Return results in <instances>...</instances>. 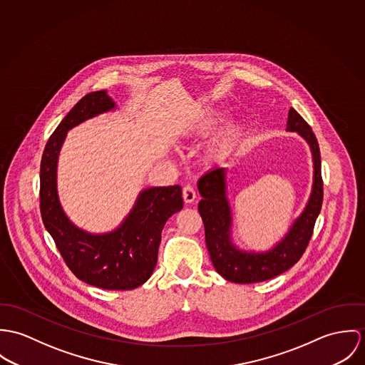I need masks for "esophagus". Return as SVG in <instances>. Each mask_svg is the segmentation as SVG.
<instances>
[{"label":"esophagus","instance_id":"obj_1","mask_svg":"<svg viewBox=\"0 0 365 365\" xmlns=\"http://www.w3.org/2000/svg\"><path fill=\"white\" fill-rule=\"evenodd\" d=\"M196 199V190L192 186H185L183 187V200L185 202H193Z\"/></svg>","mask_w":365,"mask_h":365}]
</instances>
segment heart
<instances>
[{
  "label": "heart",
  "mask_w": 365,
  "mask_h": 365,
  "mask_svg": "<svg viewBox=\"0 0 365 365\" xmlns=\"http://www.w3.org/2000/svg\"><path fill=\"white\" fill-rule=\"evenodd\" d=\"M222 119H224V112H218V110L202 112V115H196L182 123L179 127V135L185 140L205 137L218 125V123ZM241 138H242L241 125L238 124L227 125L208 147L207 155H205L207 160L210 163H221L227 160L240 145Z\"/></svg>",
  "instance_id": "1"
}]
</instances>
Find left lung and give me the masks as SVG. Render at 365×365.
I'll return each instance as SVG.
<instances>
[{
  "mask_svg": "<svg viewBox=\"0 0 365 365\" xmlns=\"http://www.w3.org/2000/svg\"><path fill=\"white\" fill-rule=\"evenodd\" d=\"M287 131L298 133L311 148L314 163L312 189L304 211L292 222L282 241L269 250L247 252L232 242V211L227 195V168H214L197 182L202 197L199 212L204 222L205 245L215 270L228 282L259 283L282 274L301 259L312 237L324 200L319 145L309 124L292 108L288 112Z\"/></svg>",
  "mask_w": 365,
  "mask_h": 365,
  "instance_id": "obj_1",
  "label": "left lung"
}]
</instances>
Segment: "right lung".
Listing matches in <instances>:
<instances>
[{
  "mask_svg": "<svg viewBox=\"0 0 365 365\" xmlns=\"http://www.w3.org/2000/svg\"><path fill=\"white\" fill-rule=\"evenodd\" d=\"M115 109L106 91L91 92L57 125L41 157V212L47 232L80 280L103 289H133L145 283L157 266L163 225L183 208L182 187L141 190L122 224L105 234H91L73 224L57 193V163L67 131Z\"/></svg>",
  "mask_w": 365,
  "mask_h": 365,
  "instance_id": "obj_1",
  "label": "right lung"
}]
</instances>
